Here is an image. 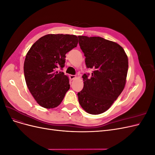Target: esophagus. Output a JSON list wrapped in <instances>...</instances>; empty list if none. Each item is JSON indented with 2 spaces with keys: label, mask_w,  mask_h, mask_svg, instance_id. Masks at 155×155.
<instances>
[{
  "label": "esophagus",
  "mask_w": 155,
  "mask_h": 155,
  "mask_svg": "<svg viewBox=\"0 0 155 155\" xmlns=\"http://www.w3.org/2000/svg\"><path fill=\"white\" fill-rule=\"evenodd\" d=\"M76 76H75V75H70L69 76V78H70V80H74V79L76 78Z\"/></svg>",
  "instance_id": "esophagus-1"
}]
</instances>
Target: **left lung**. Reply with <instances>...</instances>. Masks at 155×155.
Segmentation results:
<instances>
[{
  "mask_svg": "<svg viewBox=\"0 0 155 155\" xmlns=\"http://www.w3.org/2000/svg\"><path fill=\"white\" fill-rule=\"evenodd\" d=\"M79 44L85 56L87 68L92 76L84 74V86L78 93L79 103L91 114L105 112L125 87L128 58L124 48L114 42L100 37L78 36Z\"/></svg>",
  "mask_w": 155,
  "mask_h": 155,
  "instance_id": "left-lung-1",
  "label": "left lung"
}]
</instances>
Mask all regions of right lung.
<instances>
[{
    "instance_id": "right-lung-1",
    "label": "right lung",
    "mask_w": 155,
    "mask_h": 155,
    "mask_svg": "<svg viewBox=\"0 0 155 155\" xmlns=\"http://www.w3.org/2000/svg\"><path fill=\"white\" fill-rule=\"evenodd\" d=\"M74 35L48 34L31 46L26 55L24 74L28 88L39 105L46 109L58 107L70 89L69 79L63 72L65 54L76 47Z\"/></svg>"
}]
</instances>
